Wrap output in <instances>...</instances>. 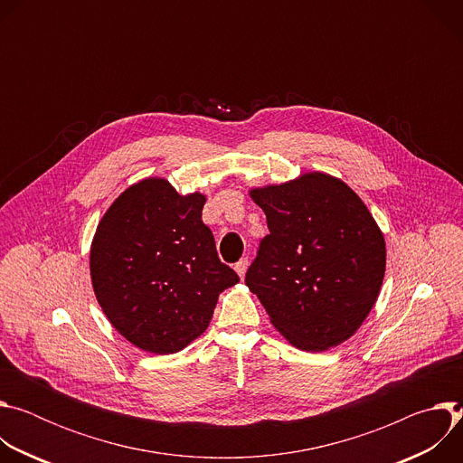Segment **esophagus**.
<instances>
[{
  "mask_svg": "<svg viewBox=\"0 0 463 463\" xmlns=\"http://www.w3.org/2000/svg\"><path fill=\"white\" fill-rule=\"evenodd\" d=\"M247 266H249V260H247V258H241V260L236 263V266H234V269H236V273H238V277H240V279H243V277H245Z\"/></svg>",
  "mask_w": 463,
  "mask_h": 463,
  "instance_id": "obj_1",
  "label": "esophagus"
}]
</instances>
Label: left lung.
<instances>
[{"label": "left lung", "instance_id": "left-lung-1", "mask_svg": "<svg viewBox=\"0 0 463 463\" xmlns=\"http://www.w3.org/2000/svg\"><path fill=\"white\" fill-rule=\"evenodd\" d=\"M269 234L245 275L273 326L298 350L350 339L384 279L383 232L361 197L322 172L250 190Z\"/></svg>", "mask_w": 463, "mask_h": 463}]
</instances>
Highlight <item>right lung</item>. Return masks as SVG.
Here are the masks:
<instances>
[{
	"label": "right lung",
	"instance_id": "right-lung-1",
	"mask_svg": "<svg viewBox=\"0 0 463 463\" xmlns=\"http://www.w3.org/2000/svg\"><path fill=\"white\" fill-rule=\"evenodd\" d=\"M205 195L161 177L126 188L102 216L90 252L95 297L117 332L150 354L200 337L223 289L240 282L202 220Z\"/></svg>",
	"mask_w": 463,
	"mask_h": 463
}]
</instances>
